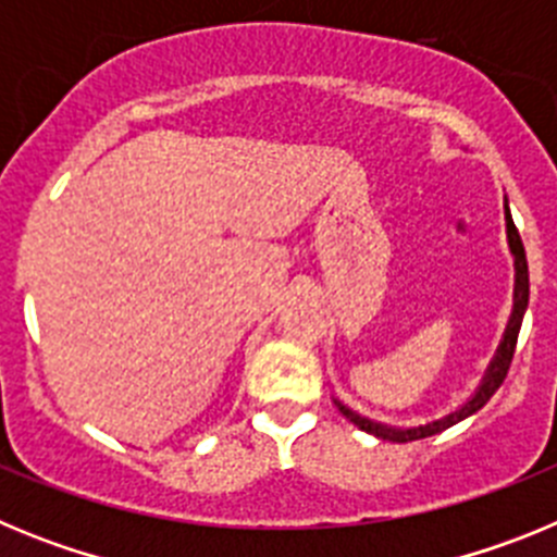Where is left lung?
<instances>
[{
  "label": "left lung",
  "instance_id": "obj_1",
  "mask_svg": "<svg viewBox=\"0 0 557 557\" xmlns=\"http://www.w3.org/2000/svg\"><path fill=\"white\" fill-rule=\"evenodd\" d=\"M505 223H508L510 253H513V259H516L513 314H510L508 329H505V337H502L499 348H496L494 362H491L488 373H485V379H482V385L476 387L474 396H471L469 401H466V405L460 407V410L449 412V416H446V418H437V421H432V424L412 426V430H396V426L376 424V421H371V418H362V416H359V412L348 410L346 405H339V401H334V405L339 407V412H343V416H346L354 426H359V430H362V432H371V435L382 437V441H393V444H407V441H421V437H430V435H437V432L449 430V426H455L457 421H462V418L474 416V412L482 410V407L488 405V398L494 396L496 391H499V385H502V382H505V376H508L510 359H513V351H516V339H519L521 318H524V309H528V298H530L528 256H524V245H521V236H519V231H516L513 218H510L508 203H505Z\"/></svg>",
  "mask_w": 557,
  "mask_h": 557
}]
</instances>
